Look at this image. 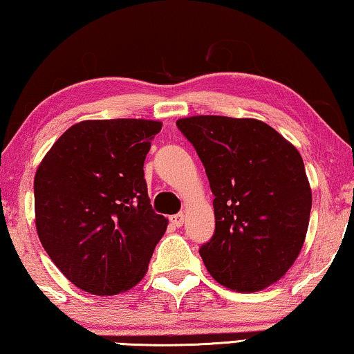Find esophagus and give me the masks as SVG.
I'll return each mask as SVG.
<instances>
[{"label":"esophagus","instance_id":"esophagus-1","mask_svg":"<svg viewBox=\"0 0 354 354\" xmlns=\"http://www.w3.org/2000/svg\"><path fill=\"white\" fill-rule=\"evenodd\" d=\"M183 220H185V215L183 214H174V215H171V217H169V222H171L174 227H182L183 225Z\"/></svg>","mask_w":354,"mask_h":354}]
</instances>
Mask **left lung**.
<instances>
[{
    "instance_id": "obj_1",
    "label": "left lung",
    "mask_w": 354,
    "mask_h": 354,
    "mask_svg": "<svg viewBox=\"0 0 354 354\" xmlns=\"http://www.w3.org/2000/svg\"><path fill=\"white\" fill-rule=\"evenodd\" d=\"M176 124L215 196V232L199 248L207 271L238 292L268 288L295 262L308 230L311 189L300 153L249 118L192 116Z\"/></svg>"
}]
</instances>
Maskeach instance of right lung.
<instances>
[{"instance_id":"add662e5","label":"right lung","mask_w":354,"mask_h":354,"mask_svg":"<svg viewBox=\"0 0 354 354\" xmlns=\"http://www.w3.org/2000/svg\"><path fill=\"white\" fill-rule=\"evenodd\" d=\"M161 127L148 120L83 121L41 161L33 185L38 236L76 288L113 295L145 276L167 227L143 178Z\"/></svg>"}]
</instances>
